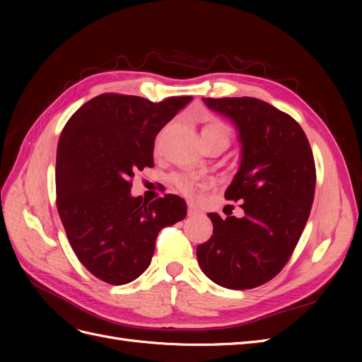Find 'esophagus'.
I'll return each instance as SVG.
<instances>
[{
  "label": "esophagus",
  "instance_id": "34e87169",
  "mask_svg": "<svg viewBox=\"0 0 362 362\" xmlns=\"http://www.w3.org/2000/svg\"><path fill=\"white\" fill-rule=\"evenodd\" d=\"M187 214H189L190 217H198V216H202V211H201L199 208L196 206L194 204L189 202V204H187Z\"/></svg>",
  "mask_w": 362,
  "mask_h": 362
}]
</instances>
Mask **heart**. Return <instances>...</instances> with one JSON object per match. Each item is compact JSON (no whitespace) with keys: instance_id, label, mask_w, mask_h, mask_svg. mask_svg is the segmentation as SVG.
<instances>
[{"instance_id":"b5f03b06","label":"heart","mask_w":362,"mask_h":362,"mask_svg":"<svg viewBox=\"0 0 362 362\" xmlns=\"http://www.w3.org/2000/svg\"><path fill=\"white\" fill-rule=\"evenodd\" d=\"M201 139L202 140L221 139L228 141V129L222 122H218V120H214V119L208 120L201 129ZM169 181L173 187L184 196H193L196 190L202 187V182L198 178L185 173H173L169 178Z\"/></svg>"}]
</instances>
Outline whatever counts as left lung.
Segmentation results:
<instances>
[{"mask_svg":"<svg viewBox=\"0 0 362 362\" xmlns=\"http://www.w3.org/2000/svg\"><path fill=\"white\" fill-rule=\"evenodd\" d=\"M204 103L238 133L242 157L225 198L242 201L245 213L226 218L208 213L213 235L196 255L217 286L249 290L276 276L299 242L314 201L313 151L291 116L257 98Z\"/></svg>","mask_w":362,"mask_h":362,"instance_id":"1","label":"left lung"}]
</instances>
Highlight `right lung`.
Returning <instances> with one entry per match:
<instances>
[{"instance_id":"right-lung-1","label":"right lung","mask_w":362,"mask_h":362,"mask_svg":"<svg viewBox=\"0 0 362 362\" xmlns=\"http://www.w3.org/2000/svg\"><path fill=\"white\" fill-rule=\"evenodd\" d=\"M192 100L151 103L104 93L83 104L62 131L57 210L75 255L104 282L122 286L139 278L151 264L160 229L187 216L177 194L151 204L134 198L131 178L154 168L157 134Z\"/></svg>"}]
</instances>
